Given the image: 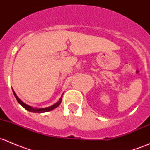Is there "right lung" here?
Masks as SVG:
<instances>
[{
    "mask_svg": "<svg viewBox=\"0 0 150 150\" xmlns=\"http://www.w3.org/2000/svg\"><path fill=\"white\" fill-rule=\"evenodd\" d=\"M13 94H14V96L16 97V100H17V102H19V104H21V105H22L24 108L26 109V110H28V111L32 112H35V113H43V112H49V111H51V110H53L54 109L57 108V107H59V104H61V102H62V96L61 98L59 99V100L57 103H55L54 104H53L52 106H51V107H46V108H39V109L38 108H33V107H30V106L28 105V104L24 103L22 101H21L20 99H19V97L16 96V93H15L14 91L13 90Z\"/></svg>",
    "mask_w": 150,
    "mask_h": 150,
    "instance_id": "add662e5",
    "label": "right lung"
}]
</instances>
